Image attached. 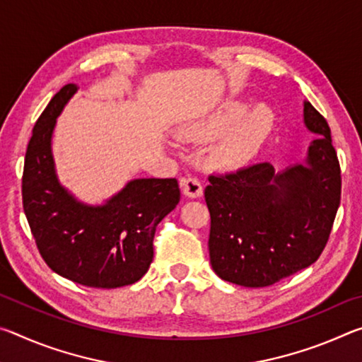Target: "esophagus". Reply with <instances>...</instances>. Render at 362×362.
Instances as JSON below:
<instances>
[{
	"label": "esophagus",
	"mask_w": 362,
	"mask_h": 362,
	"mask_svg": "<svg viewBox=\"0 0 362 362\" xmlns=\"http://www.w3.org/2000/svg\"><path fill=\"white\" fill-rule=\"evenodd\" d=\"M182 193L188 198H201L203 196V185L196 177H183L180 179Z\"/></svg>",
	"instance_id": "esophagus-1"
}]
</instances>
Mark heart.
Returning a JSON list of instances; mask_svg holds the SVG:
<instances>
[{
  "label": "heart",
  "mask_w": 362,
  "mask_h": 362,
  "mask_svg": "<svg viewBox=\"0 0 362 362\" xmlns=\"http://www.w3.org/2000/svg\"><path fill=\"white\" fill-rule=\"evenodd\" d=\"M274 116L265 105L240 100L220 103L201 118L187 122L180 136L192 140H216L207 151V161L220 170H241L259 156L272 137Z\"/></svg>",
  "instance_id": "b5f03b06"
}]
</instances>
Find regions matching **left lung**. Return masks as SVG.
I'll return each instance as SVG.
<instances>
[{"instance_id":"left-lung-1","label":"left lung","mask_w":362,"mask_h":362,"mask_svg":"<svg viewBox=\"0 0 362 362\" xmlns=\"http://www.w3.org/2000/svg\"><path fill=\"white\" fill-rule=\"evenodd\" d=\"M316 134L303 163L276 173L269 163L209 175V257L218 278L265 287L317 260L340 204V166L327 121L303 102Z\"/></svg>"}]
</instances>
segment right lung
Returning a JSON list of instances; mask_svg holds the SVG:
<instances>
[{
    "label": "right lung",
    "mask_w": 362,
    "mask_h": 362,
    "mask_svg": "<svg viewBox=\"0 0 362 362\" xmlns=\"http://www.w3.org/2000/svg\"><path fill=\"white\" fill-rule=\"evenodd\" d=\"M76 90L73 83L64 86L33 127L22 177L23 211L52 272L115 289L148 272L156 226L179 204L180 189L175 179H134L102 204H88L65 188L56 173L52 134Z\"/></svg>",
    "instance_id": "1"
}]
</instances>
